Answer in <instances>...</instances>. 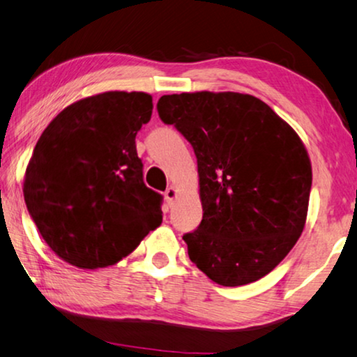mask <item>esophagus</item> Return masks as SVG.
Listing matches in <instances>:
<instances>
[{"instance_id": "1", "label": "esophagus", "mask_w": 357, "mask_h": 357, "mask_svg": "<svg viewBox=\"0 0 357 357\" xmlns=\"http://www.w3.org/2000/svg\"><path fill=\"white\" fill-rule=\"evenodd\" d=\"M177 196H178V190L175 188V186H172V185L169 186L166 191H164V199H166V202H167L169 206H171L172 202L177 199Z\"/></svg>"}]
</instances>
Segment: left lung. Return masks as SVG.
<instances>
[{
  "label": "left lung",
  "mask_w": 357,
  "mask_h": 357,
  "mask_svg": "<svg viewBox=\"0 0 357 357\" xmlns=\"http://www.w3.org/2000/svg\"><path fill=\"white\" fill-rule=\"evenodd\" d=\"M158 113L197 158L202 220L183 236L190 260L225 287L259 281L303 233L312 171L292 126L239 92L162 96Z\"/></svg>",
  "instance_id": "1"
}]
</instances>
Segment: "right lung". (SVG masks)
<instances>
[{
  "mask_svg": "<svg viewBox=\"0 0 357 357\" xmlns=\"http://www.w3.org/2000/svg\"><path fill=\"white\" fill-rule=\"evenodd\" d=\"M146 92L108 91L63 108L26 164L24 197L59 259L81 270L114 265L162 222L144 183L135 135L151 118Z\"/></svg>",
  "mask_w": 357,
  "mask_h": 357,
  "instance_id": "1",
  "label": "right lung"
}]
</instances>
